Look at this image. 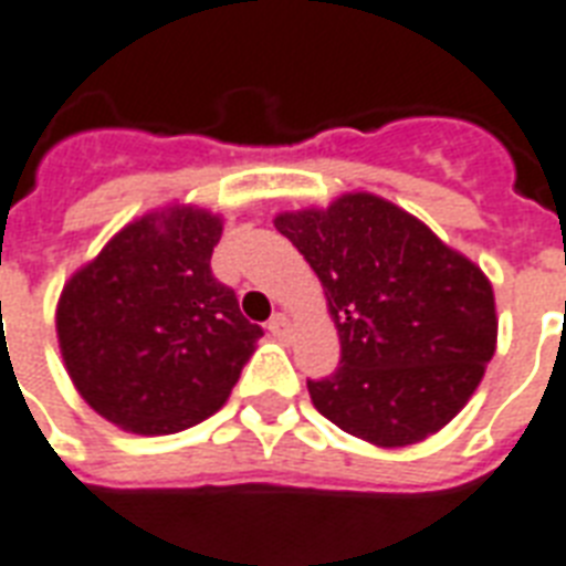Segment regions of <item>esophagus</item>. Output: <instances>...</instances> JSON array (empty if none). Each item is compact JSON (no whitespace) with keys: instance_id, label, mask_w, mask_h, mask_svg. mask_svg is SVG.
I'll return each instance as SVG.
<instances>
[{"instance_id":"obj_1","label":"esophagus","mask_w":566,"mask_h":566,"mask_svg":"<svg viewBox=\"0 0 566 566\" xmlns=\"http://www.w3.org/2000/svg\"><path fill=\"white\" fill-rule=\"evenodd\" d=\"M266 329H270V335H273V338H279V340H291L293 338V326H291V321L284 317V314H275Z\"/></svg>"}]
</instances>
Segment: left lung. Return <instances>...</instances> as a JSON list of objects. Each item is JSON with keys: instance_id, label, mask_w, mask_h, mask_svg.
Returning <instances> with one entry per match:
<instances>
[{"instance_id": "left-lung-1", "label": "left lung", "mask_w": 566, "mask_h": 566, "mask_svg": "<svg viewBox=\"0 0 566 566\" xmlns=\"http://www.w3.org/2000/svg\"><path fill=\"white\" fill-rule=\"evenodd\" d=\"M273 222L321 279L340 338L335 374L308 379L317 412L379 448L439 433L495 353L499 317L484 270L370 192Z\"/></svg>"}]
</instances>
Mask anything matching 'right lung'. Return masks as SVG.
Returning <instances> with one entry per match:
<instances>
[{"label":"right lung","mask_w":566,"mask_h":566,"mask_svg":"<svg viewBox=\"0 0 566 566\" xmlns=\"http://www.w3.org/2000/svg\"><path fill=\"white\" fill-rule=\"evenodd\" d=\"M222 216L171 205L129 222L67 279L55 332L88 407L139 437H168L222 407L264 335L216 282Z\"/></svg>","instance_id":"1"}]
</instances>
